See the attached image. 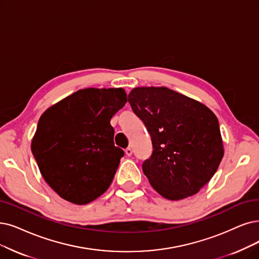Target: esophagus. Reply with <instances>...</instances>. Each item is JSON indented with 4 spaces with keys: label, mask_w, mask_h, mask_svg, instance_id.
Wrapping results in <instances>:
<instances>
[{
    "label": "esophagus",
    "mask_w": 259,
    "mask_h": 259,
    "mask_svg": "<svg viewBox=\"0 0 259 259\" xmlns=\"http://www.w3.org/2000/svg\"><path fill=\"white\" fill-rule=\"evenodd\" d=\"M125 154L127 155V156H131V155L133 154V150H132L131 148H127V149L125 150Z\"/></svg>",
    "instance_id": "esophagus-1"
}]
</instances>
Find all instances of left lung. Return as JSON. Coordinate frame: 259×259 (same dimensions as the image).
I'll use <instances>...</instances> for the list:
<instances>
[{
    "mask_svg": "<svg viewBox=\"0 0 259 259\" xmlns=\"http://www.w3.org/2000/svg\"><path fill=\"white\" fill-rule=\"evenodd\" d=\"M128 103L151 136L153 152L142 170L152 187L172 201L199 192L213 177L224 154L214 113L165 87L133 89Z\"/></svg>",
    "mask_w": 259,
    "mask_h": 259,
    "instance_id": "obj_1",
    "label": "left lung"
}]
</instances>
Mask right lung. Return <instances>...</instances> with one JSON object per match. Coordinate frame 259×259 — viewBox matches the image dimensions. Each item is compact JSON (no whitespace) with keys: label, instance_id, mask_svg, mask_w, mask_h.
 Segmentation results:
<instances>
[{"label":"right lung","instance_id":"right-lung-1","mask_svg":"<svg viewBox=\"0 0 259 259\" xmlns=\"http://www.w3.org/2000/svg\"><path fill=\"white\" fill-rule=\"evenodd\" d=\"M126 102L122 88H87L40 117L32 152L44 179L60 198L84 205L108 189L124 156L115 147L110 119Z\"/></svg>","mask_w":259,"mask_h":259}]
</instances>
